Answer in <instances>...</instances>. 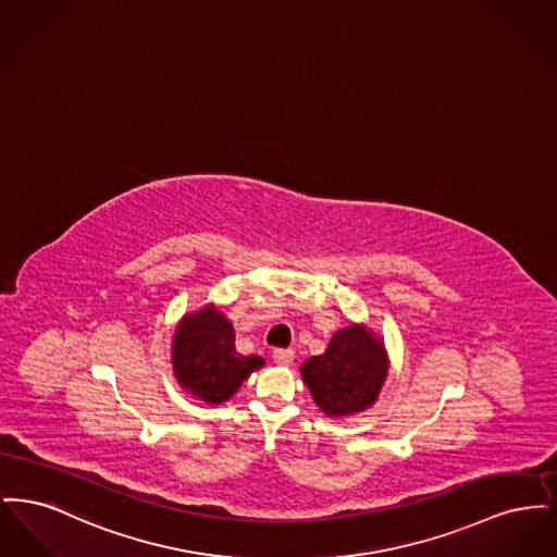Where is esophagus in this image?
Segmentation results:
<instances>
[{
	"mask_svg": "<svg viewBox=\"0 0 557 557\" xmlns=\"http://www.w3.org/2000/svg\"><path fill=\"white\" fill-rule=\"evenodd\" d=\"M273 361L282 368H288L292 361H294V350L292 348H277L273 350Z\"/></svg>",
	"mask_w": 557,
	"mask_h": 557,
	"instance_id": "obj_1",
	"label": "esophagus"
}]
</instances>
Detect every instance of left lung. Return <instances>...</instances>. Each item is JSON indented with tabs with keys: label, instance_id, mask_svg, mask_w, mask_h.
<instances>
[{
	"label": "left lung",
	"instance_id": "8db88e82",
	"mask_svg": "<svg viewBox=\"0 0 557 557\" xmlns=\"http://www.w3.org/2000/svg\"><path fill=\"white\" fill-rule=\"evenodd\" d=\"M300 371L321 411L336 418L373 405L386 380L388 359L370 330L348 325L334 334L323 355L311 357Z\"/></svg>",
	"mask_w": 557,
	"mask_h": 557
}]
</instances>
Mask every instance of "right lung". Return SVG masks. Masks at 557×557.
<instances>
[{"instance_id": "add662e5", "label": "right lung", "mask_w": 557, "mask_h": 557, "mask_svg": "<svg viewBox=\"0 0 557 557\" xmlns=\"http://www.w3.org/2000/svg\"><path fill=\"white\" fill-rule=\"evenodd\" d=\"M173 366L184 388L216 405L232 397L263 359L239 355L234 325L209 307L187 315L177 327Z\"/></svg>"}]
</instances>
